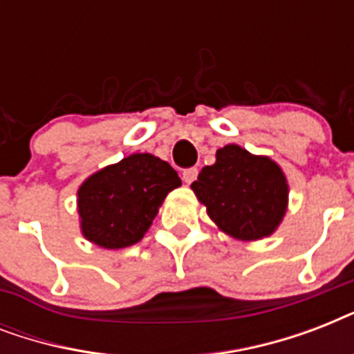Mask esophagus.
<instances>
[{"instance_id": "esophagus-1", "label": "esophagus", "mask_w": 354, "mask_h": 354, "mask_svg": "<svg viewBox=\"0 0 354 354\" xmlns=\"http://www.w3.org/2000/svg\"><path fill=\"white\" fill-rule=\"evenodd\" d=\"M182 176H183V182H185V183H193L194 180H196V176H198V169H196V167L185 169Z\"/></svg>"}]
</instances>
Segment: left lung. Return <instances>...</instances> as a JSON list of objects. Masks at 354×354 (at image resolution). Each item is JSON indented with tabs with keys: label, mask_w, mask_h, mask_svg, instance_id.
Listing matches in <instances>:
<instances>
[{
	"label": "left lung",
	"mask_w": 354,
	"mask_h": 354,
	"mask_svg": "<svg viewBox=\"0 0 354 354\" xmlns=\"http://www.w3.org/2000/svg\"><path fill=\"white\" fill-rule=\"evenodd\" d=\"M196 198L222 232L239 241H259L277 230L288 204V183L268 156L239 145L216 150V161L191 183Z\"/></svg>",
	"instance_id": "obj_1"
}]
</instances>
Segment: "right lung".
<instances>
[{
    "mask_svg": "<svg viewBox=\"0 0 354 354\" xmlns=\"http://www.w3.org/2000/svg\"><path fill=\"white\" fill-rule=\"evenodd\" d=\"M182 185L178 172L152 154H132L91 174L77 193L82 235L106 250L143 239L160 205Z\"/></svg>",
    "mask_w": 354,
    "mask_h": 354,
    "instance_id": "obj_1",
    "label": "right lung"
}]
</instances>
